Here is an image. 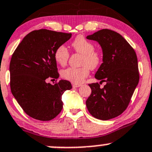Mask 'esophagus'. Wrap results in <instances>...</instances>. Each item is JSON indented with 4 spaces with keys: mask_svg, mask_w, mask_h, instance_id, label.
<instances>
[{
    "mask_svg": "<svg viewBox=\"0 0 152 152\" xmlns=\"http://www.w3.org/2000/svg\"><path fill=\"white\" fill-rule=\"evenodd\" d=\"M81 85H80V84H74V83L72 84V86H73V87H80Z\"/></svg>",
    "mask_w": 152,
    "mask_h": 152,
    "instance_id": "34e87169",
    "label": "esophagus"
}]
</instances>
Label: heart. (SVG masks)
<instances>
[{"mask_svg": "<svg viewBox=\"0 0 152 152\" xmlns=\"http://www.w3.org/2000/svg\"><path fill=\"white\" fill-rule=\"evenodd\" d=\"M73 50L82 54L81 59L82 67H70L61 72V76L65 80L74 84L81 83L90 73V70H94L101 65L103 54L100 49L94 48V44L83 36H78L71 43ZM70 53L64 45H60L54 52L55 61L59 65L64 66L68 61Z\"/></svg>", "mask_w": 152, "mask_h": 152, "instance_id": "heart-1", "label": "heart"}]
</instances>
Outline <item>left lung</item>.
<instances>
[{
    "label": "left lung",
    "mask_w": 152,
    "mask_h": 152,
    "mask_svg": "<svg viewBox=\"0 0 152 152\" xmlns=\"http://www.w3.org/2000/svg\"><path fill=\"white\" fill-rule=\"evenodd\" d=\"M87 38L100 44L103 63L95 75L100 84H89L92 93L86 105L93 117L110 120L125 111L138 84L137 55L129 43L114 31L102 29ZM104 81L106 85L102 88L100 85Z\"/></svg>",
    "instance_id": "8db88e82"
}]
</instances>
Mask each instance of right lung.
Returning <instances> with one entry per match:
<instances>
[{"instance_id":"add662e5","label":"right lung","mask_w":152,"mask_h":152,"mask_svg":"<svg viewBox=\"0 0 152 152\" xmlns=\"http://www.w3.org/2000/svg\"><path fill=\"white\" fill-rule=\"evenodd\" d=\"M71 35L48 29L34 30L23 39L12 54L11 91L23 111L33 118L50 121L62 111V95L72 88L71 84L60 80L52 85L46 80L59 78L54 52Z\"/></svg>"}]
</instances>
